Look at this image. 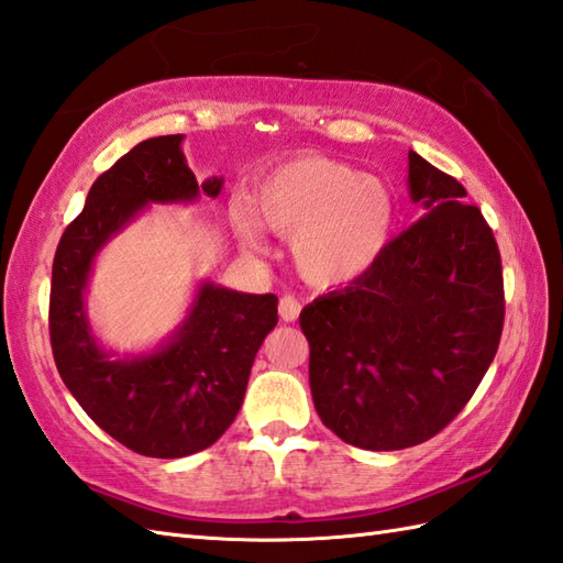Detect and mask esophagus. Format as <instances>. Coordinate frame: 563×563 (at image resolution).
Wrapping results in <instances>:
<instances>
[{
    "mask_svg": "<svg viewBox=\"0 0 563 563\" xmlns=\"http://www.w3.org/2000/svg\"><path fill=\"white\" fill-rule=\"evenodd\" d=\"M278 309H280V319L287 321V323H292V321H297L299 311H302V305H299V299L295 295H285V297H280Z\"/></svg>",
    "mask_w": 563,
    "mask_h": 563,
    "instance_id": "1",
    "label": "esophagus"
}]
</instances>
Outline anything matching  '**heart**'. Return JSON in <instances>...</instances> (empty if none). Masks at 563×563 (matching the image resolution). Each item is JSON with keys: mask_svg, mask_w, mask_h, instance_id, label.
I'll return each instance as SVG.
<instances>
[{"mask_svg": "<svg viewBox=\"0 0 563 563\" xmlns=\"http://www.w3.org/2000/svg\"><path fill=\"white\" fill-rule=\"evenodd\" d=\"M258 225L290 238L295 268L307 283L335 287L376 266L394 240L398 201L386 181L323 155H299L273 169L252 194ZM250 252L264 240L246 213L232 218Z\"/></svg>", "mask_w": 563, "mask_h": 563, "instance_id": "obj_1", "label": "heart"}]
</instances>
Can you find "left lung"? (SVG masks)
<instances>
[{
	"mask_svg": "<svg viewBox=\"0 0 563 563\" xmlns=\"http://www.w3.org/2000/svg\"><path fill=\"white\" fill-rule=\"evenodd\" d=\"M424 216L343 290L299 313L321 422L367 451L431 439L473 398L504 329L501 256L467 191L408 153Z\"/></svg>",
	"mask_w": 563,
	"mask_h": 563,
	"instance_id": "left-lung-1",
	"label": "left lung"
}]
</instances>
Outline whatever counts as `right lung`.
Instances as JSON below:
<instances>
[{"label":"right lung","mask_w":563,"mask_h":563,"mask_svg":"<svg viewBox=\"0 0 563 563\" xmlns=\"http://www.w3.org/2000/svg\"><path fill=\"white\" fill-rule=\"evenodd\" d=\"M181 141L185 134L141 141L102 173L52 264L49 341L62 382L102 431L151 459H185L225 434L256 352L278 323L276 295L201 280L187 317L153 350L120 357L93 333L86 292L108 242L151 203L187 206L222 189V177L196 181Z\"/></svg>","instance_id":"right-lung-1"}]
</instances>
